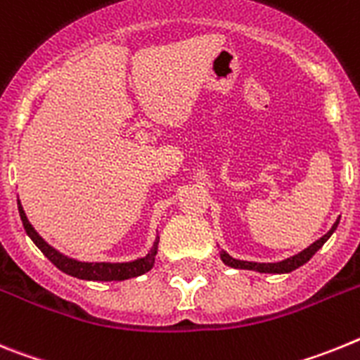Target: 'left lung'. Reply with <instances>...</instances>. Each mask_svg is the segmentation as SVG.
Masks as SVG:
<instances>
[{"label": "left lung", "instance_id": "8db88e82", "mask_svg": "<svg viewBox=\"0 0 360 360\" xmlns=\"http://www.w3.org/2000/svg\"><path fill=\"white\" fill-rule=\"evenodd\" d=\"M337 224H339V219H337L335 224L331 226L330 232L324 233V236L321 237V239L315 240L314 245H310V246H308V248L302 250L301 254L293 255V257L284 259V261H281V262H250V261H239V259L230 257V255H228L226 252H221V259H223V262H224V264H228V266L240 268V270H254V271H261V274H288V271L297 270V268L302 266L304 262H308L311 257H314L315 252H317V250L321 248V246H323L328 239H330L331 233L335 232Z\"/></svg>", "mask_w": 360, "mask_h": 360}]
</instances>
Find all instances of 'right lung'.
Masks as SVG:
<instances>
[{"label":"right lung","mask_w":360,"mask_h":360,"mask_svg":"<svg viewBox=\"0 0 360 360\" xmlns=\"http://www.w3.org/2000/svg\"><path fill=\"white\" fill-rule=\"evenodd\" d=\"M18 210H20V217L23 221L25 232L30 239L34 240V245L41 250L43 255L49 259L56 268H59L61 271H65L67 275L72 277H77V279L85 281H124L132 279L137 275L146 274L148 270H152L155 261V254H158V243L159 239H155L154 246L150 250L148 254L141 259H136V261L130 262H81L76 259H70L67 255L59 254L58 250L52 248V246L43 239L39 233L32 228V224L29 223V219L25 215L23 206H21L20 199H18Z\"/></svg>","instance_id":"obj_1"}]
</instances>
